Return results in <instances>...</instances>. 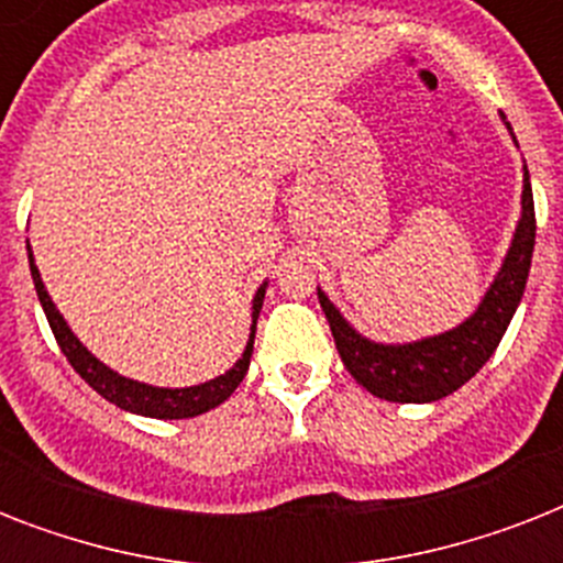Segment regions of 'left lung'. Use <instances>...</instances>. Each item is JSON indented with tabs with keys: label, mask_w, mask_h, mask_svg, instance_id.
Listing matches in <instances>:
<instances>
[{
	"label": "left lung",
	"mask_w": 563,
	"mask_h": 563,
	"mask_svg": "<svg viewBox=\"0 0 563 563\" xmlns=\"http://www.w3.org/2000/svg\"><path fill=\"white\" fill-rule=\"evenodd\" d=\"M534 251V198L529 172L523 184V219L517 224L515 242L497 280L488 289L479 309L462 327L432 335L415 344H374L353 330L339 309L318 291L335 347L344 368L374 397L391 402H432L459 391L476 371L494 356L503 342L515 309L523 298L526 277Z\"/></svg>",
	"instance_id": "obj_1"
}]
</instances>
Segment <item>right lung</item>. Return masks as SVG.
Here are the masks:
<instances>
[{"instance_id":"right-lung-1","label":"right lung","mask_w":563,"mask_h":563,"mask_svg":"<svg viewBox=\"0 0 563 563\" xmlns=\"http://www.w3.org/2000/svg\"><path fill=\"white\" fill-rule=\"evenodd\" d=\"M29 265H31V280H34V289H37L40 307L46 312V321L55 333L57 347L64 351V356L69 360L78 376L84 383L90 385L92 391H99L104 400L117 402L119 409L134 411V415H145V418H161V420H178V418H195V415H203V411L216 409L219 402H224L230 394L236 391V385L245 379L247 365H251V353H254V333H256V318H260V309H263L265 286H260L254 298V327H251V339H247V347L242 353V360L228 371V374L216 376L210 383L192 385V388H154V385L134 383V379H125V376L113 374L108 365H101L96 356H92L87 347H84L78 339L73 335V330L66 327V321L60 318V312L55 309V303L48 300L46 289H43V280H40V272L34 260H31L29 251Z\"/></svg>"}]
</instances>
